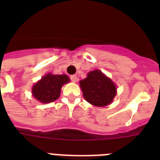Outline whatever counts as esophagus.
<instances>
[{"mask_svg": "<svg viewBox=\"0 0 160 160\" xmlns=\"http://www.w3.org/2000/svg\"><path fill=\"white\" fill-rule=\"evenodd\" d=\"M70 80H71V81H72V82H76V81H77V80H78V78H77V76H76V75H71V76H70Z\"/></svg>", "mask_w": 160, "mask_h": 160, "instance_id": "obj_1", "label": "esophagus"}]
</instances>
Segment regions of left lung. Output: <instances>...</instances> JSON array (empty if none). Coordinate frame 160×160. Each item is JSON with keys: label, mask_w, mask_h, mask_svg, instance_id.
I'll return each mask as SVG.
<instances>
[{"label": "left lung", "mask_w": 160, "mask_h": 160, "mask_svg": "<svg viewBox=\"0 0 160 160\" xmlns=\"http://www.w3.org/2000/svg\"><path fill=\"white\" fill-rule=\"evenodd\" d=\"M80 85L85 100L95 106L104 107L111 104L116 95L114 83L100 70H92L80 80Z\"/></svg>", "instance_id": "obj_1"}]
</instances>
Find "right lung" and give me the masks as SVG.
I'll use <instances>...</instances> for the list:
<instances>
[{
	"mask_svg": "<svg viewBox=\"0 0 160 160\" xmlns=\"http://www.w3.org/2000/svg\"><path fill=\"white\" fill-rule=\"evenodd\" d=\"M70 82L66 75L46 74L32 87V95L39 102L51 103L57 100L62 85Z\"/></svg>",
	"mask_w": 160,
	"mask_h": 160,
	"instance_id": "right-lung-1",
	"label": "right lung"
}]
</instances>
